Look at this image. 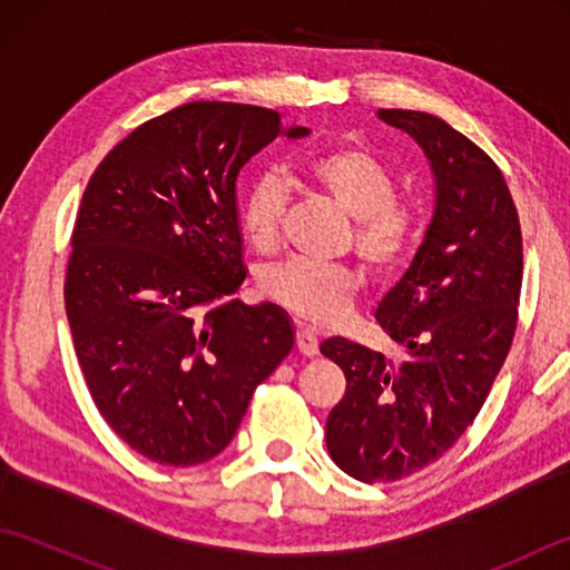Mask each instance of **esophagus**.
<instances>
[{"label":"esophagus","instance_id":"obj_1","mask_svg":"<svg viewBox=\"0 0 570 570\" xmlns=\"http://www.w3.org/2000/svg\"><path fill=\"white\" fill-rule=\"evenodd\" d=\"M296 347H298L301 353H304L306 357L318 355V337L313 335L311 331H306V328H298V331H296Z\"/></svg>","mask_w":570,"mask_h":570}]
</instances>
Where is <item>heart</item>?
I'll return each instance as SVG.
<instances>
[{"mask_svg": "<svg viewBox=\"0 0 570 570\" xmlns=\"http://www.w3.org/2000/svg\"><path fill=\"white\" fill-rule=\"evenodd\" d=\"M298 176L355 217L353 249L372 274H392L414 252L421 215L416 205L394 196V174L372 151L341 144L308 156L298 166ZM286 203L288 193L274 174L254 178L242 196L239 223L257 252L278 245ZM262 292L308 325H331L347 313L357 276L345 264L294 257L262 274Z\"/></svg>", "mask_w": 570, "mask_h": 570, "instance_id": "1", "label": "heart"}]
</instances>
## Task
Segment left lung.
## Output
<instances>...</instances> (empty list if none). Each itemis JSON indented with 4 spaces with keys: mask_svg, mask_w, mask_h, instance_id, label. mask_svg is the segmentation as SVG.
<instances>
[{
    "mask_svg": "<svg viewBox=\"0 0 570 570\" xmlns=\"http://www.w3.org/2000/svg\"><path fill=\"white\" fill-rule=\"evenodd\" d=\"M380 117L426 151L435 213L414 264L374 313L411 357L394 362L345 337L321 345L347 382L325 443L360 482L414 475L475 421L514 341L524 269L522 227L498 164L435 115Z\"/></svg>",
    "mask_w": 570,
    "mask_h": 570,
    "instance_id": "1",
    "label": "left lung"
}]
</instances>
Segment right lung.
<instances>
[{
	"instance_id": "1",
	"label": "right lung",
	"mask_w": 570,
	"mask_h": 570,
	"mask_svg": "<svg viewBox=\"0 0 570 570\" xmlns=\"http://www.w3.org/2000/svg\"><path fill=\"white\" fill-rule=\"evenodd\" d=\"M278 135L266 107L180 105L119 141L82 193L63 284L72 347L107 426L154 463L225 451L294 347L284 311L227 301L247 276L235 180Z\"/></svg>"
}]
</instances>
